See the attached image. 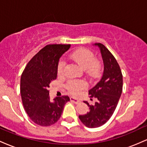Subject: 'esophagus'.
I'll list each match as a JSON object with an SVG mask.
<instances>
[{
  "label": "esophagus",
  "instance_id": "1",
  "mask_svg": "<svg viewBox=\"0 0 147 147\" xmlns=\"http://www.w3.org/2000/svg\"><path fill=\"white\" fill-rule=\"evenodd\" d=\"M70 101H71L72 103H74V104H79V103L80 102V101H79V99L74 98V97H70Z\"/></svg>",
  "mask_w": 147,
  "mask_h": 147
}]
</instances>
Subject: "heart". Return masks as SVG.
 Segmentation results:
<instances>
[{"mask_svg": "<svg viewBox=\"0 0 147 147\" xmlns=\"http://www.w3.org/2000/svg\"><path fill=\"white\" fill-rule=\"evenodd\" d=\"M69 57L82 67L86 75L91 78H97L102 73V63L96 59L93 52L88 49H78L72 52L69 55ZM65 65V62L63 61H60L57 67L58 75H63ZM86 86V83L83 80H69L65 85V88L72 95H76L79 91L85 88Z\"/></svg>", "mask_w": 147, "mask_h": 147, "instance_id": "1", "label": "heart"}]
</instances>
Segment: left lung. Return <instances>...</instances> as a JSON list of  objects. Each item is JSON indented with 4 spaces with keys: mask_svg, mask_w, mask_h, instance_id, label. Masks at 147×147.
<instances>
[{
    "mask_svg": "<svg viewBox=\"0 0 147 147\" xmlns=\"http://www.w3.org/2000/svg\"><path fill=\"white\" fill-rule=\"evenodd\" d=\"M99 48L104 62V72L100 80L89 90L90 97L97 101L94 105H89V112L79 115V118L86 126L97 128L104 125L110 119L120 98L122 92V74L117 60L102 43H95Z\"/></svg>",
    "mask_w": 147,
    "mask_h": 147,
    "instance_id": "1",
    "label": "left lung"
}]
</instances>
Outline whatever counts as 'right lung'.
Wrapping results in <instances>:
<instances>
[{"label":"right lung","mask_w":147,"mask_h":147,"mask_svg":"<svg viewBox=\"0 0 147 147\" xmlns=\"http://www.w3.org/2000/svg\"><path fill=\"white\" fill-rule=\"evenodd\" d=\"M70 45H48L41 49L27 64L21 78V95L25 112L31 120L42 126H49L59 120L68 96L49 97L50 84L57 77L60 57Z\"/></svg>","instance_id":"right-lung-1"}]
</instances>
